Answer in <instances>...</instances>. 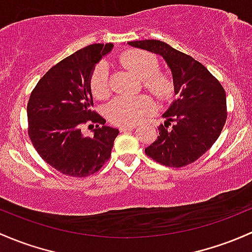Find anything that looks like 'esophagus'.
<instances>
[{
	"mask_svg": "<svg viewBox=\"0 0 252 252\" xmlns=\"http://www.w3.org/2000/svg\"><path fill=\"white\" fill-rule=\"evenodd\" d=\"M134 128H135V126H121V128H119V131H121V133H126V131H130V130H133Z\"/></svg>",
	"mask_w": 252,
	"mask_h": 252,
	"instance_id": "esophagus-1",
	"label": "esophagus"
}]
</instances>
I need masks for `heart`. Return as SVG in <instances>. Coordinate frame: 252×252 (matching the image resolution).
<instances>
[{"label": "heart", "instance_id": "b5f03b06", "mask_svg": "<svg viewBox=\"0 0 252 252\" xmlns=\"http://www.w3.org/2000/svg\"><path fill=\"white\" fill-rule=\"evenodd\" d=\"M121 63L142 78L144 87L158 100L166 101L173 96L174 83L166 73L158 71L157 57L145 50H128L121 57ZM93 94L97 99L110 95V78L105 63L95 67L91 79ZM156 104L148 95L119 96L110 102L106 108L108 121L117 126H135L145 116L155 111Z\"/></svg>", "mask_w": 252, "mask_h": 252}]
</instances>
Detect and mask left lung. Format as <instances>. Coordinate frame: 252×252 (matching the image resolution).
Segmentation results:
<instances>
[{
    "mask_svg": "<svg viewBox=\"0 0 252 252\" xmlns=\"http://www.w3.org/2000/svg\"><path fill=\"white\" fill-rule=\"evenodd\" d=\"M134 48L160 55L173 73L177 99L163 113L159 136L145 152L171 168L189 165L202 157L221 134L227 119L226 93L205 66L157 39L128 42Z\"/></svg>",
    "mask_w": 252,
    "mask_h": 252,
    "instance_id": "obj_1",
    "label": "left lung"
}]
</instances>
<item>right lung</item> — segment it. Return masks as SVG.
I'll return each instance as SVG.
<instances>
[{
	"label": "right lung",
	"mask_w": 252,
	"mask_h": 252,
	"mask_svg": "<svg viewBox=\"0 0 252 252\" xmlns=\"http://www.w3.org/2000/svg\"><path fill=\"white\" fill-rule=\"evenodd\" d=\"M112 48V43H95L77 50L53 66L31 93L29 137L42 159L62 174L89 176L111 157L119 131L92 110L91 79L95 65ZM86 123L98 124L92 138L80 131Z\"/></svg>",
	"instance_id": "right-lung-1"
}]
</instances>
